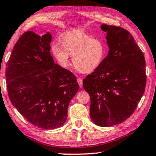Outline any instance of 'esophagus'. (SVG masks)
Instances as JSON below:
<instances>
[{
  "label": "esophagus",
  "instance_id": "esophagus-1",
  "mask_svg": "<svg viewBox=\"0 0 156 156\" xmlns=\"http://www.w3.org/2000/svg\"><path fill=\"white\" fill-rule=\"evenodd\" d=\"M77 82L79 83V86H80V88L82 87V84H83L82 79L80 78V77H77Z\"/></svg>",
  "mask_w": 156,
  "mask_h": 156
}]
</instances>
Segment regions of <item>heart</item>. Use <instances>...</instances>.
I'll return each mask as SVG.
<instances>
[{
	"mask_svg": "<svg viewBox=\"0 0 156 156\" xmlns=\"http://www.w3.org/2000/svg\"><path fill=\"white\" fill-rule=\"evenodd\" d=\"M62 47L54 43L51 51L59 65L67 67L69 56L76 70L81 73H90L101 64L105 55V46L101 40L92 37L82 31L74 30L67 33L61 39Z\"/></svg>",
	"mask_w": 156,
	"mask_h": 156,
	"instance_id": "obj_1",
	"label": "heart"
}]
</instances>
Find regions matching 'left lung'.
Returning <instances> with one entry per match:
<instances>
[{
  "label": "left lung",
  "mask_w": 156,
  "mask_h": 156,
  "mask_svg": "<svg viewBox=\"0 0 156 156\" xmlns=\"http://www.w3.org/2000/svg\"><path fill=\"white\" fill-rule=\"evenodd\" d=\"M109 51L101 64L83 80L90 95V116L94 123L110 127L126 121L144 93L147 75L143 52L128 30L102 24Z\"/></svg>",
  "instance_id": "8db88e82"
}]
</instances>
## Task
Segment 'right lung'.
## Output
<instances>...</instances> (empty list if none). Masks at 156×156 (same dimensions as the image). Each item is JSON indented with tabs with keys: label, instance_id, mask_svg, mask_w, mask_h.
I'll list each match as a JSON object with an SVG mask.
<instances>
[{
	"label": "right lung",
	"instance_id": "add662e5",
	"mask_svg": "<svg viewBox=\"0 0 156 156\" xmlns=\"http://www.w3.org/2000/svg\"><path fill=\"white\" fill-rule=\"evenodd\" d=\"M51 35L27 31L19 38L6 65L9 100L33 125L51 130L67 120L69 103L79 90L75 75L55 64Z\"/></svg>",
	"mask_w": 156,
	"mask_h": 156
}]
</instances>
